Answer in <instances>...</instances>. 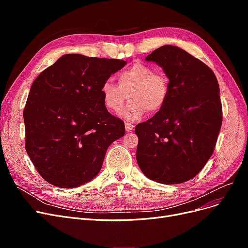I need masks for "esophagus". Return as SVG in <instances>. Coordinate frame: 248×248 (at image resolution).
Returning <instances> with one entry per match:
<instances>
[{
    "label": "esophagus",
    "mask_w": 248,
    "mask_h": 248,
    "mask_svg": "<svg viewBox=\"0 0 248 248\" xmlns=\"http://www.w3.org/2000/svg\"><path fill=\"white\" fill-rule=\"evenodd\" d=\"M133 128H134V126H133L132 123H130V122H126V123H125V129H126L127 132L132 131Z\"/></svg>",
    "instance_id": "1"
}]
</instances>
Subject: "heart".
Here are the masks:
<instances>
[{
  "label": "heart",
  "instance_id": "1",
  "mask_svg": "<svg viewBox=\"0 0 248 248\" xmlns=\"http://www.w3.org/2000/svg\"><path fill=\"white\" fill-rule=\"evenodd\" d=\"M118 85L106 80L101 85L102 102L108 109L118 112L129 95V103L120 116L136 121L148 110L157 112L166 106L170 95V79L161 71L145 63H136L117 74Z\"/></svg>",
  "mask_w": 248,
  "mask_h": 248
}]
</instances>
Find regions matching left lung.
Here are the masks:
<instances>
[{
	"instance_id": "left-lung-1",
	"label": "left lung",
	"mask_w": 248,
	"mask_h": 248,
	"mask_svg": "<svg viewBox=\"0 0 248 248\" xmlns=\"http://www.w3.org/2000/svg\"><path fill=\"white\" fill-rule=\"evenodd\" d=\"M170 79L166 106L136 126L137 160L149 179L179 184L196 177L213 154L222 123L218 81L201 60L163 46L147 56Z\"/></svg>"
}]
</instances>
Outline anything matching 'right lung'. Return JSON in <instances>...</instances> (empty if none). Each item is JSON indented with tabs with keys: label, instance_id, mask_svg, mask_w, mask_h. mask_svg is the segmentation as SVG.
<instances>
[{
	"label": "right lung",
	"instance_id": "obj_1",
	"mask_svg": "<svg viewBox=\"0 0 248 248\" xmlns=\"http://www.w3.org/2000/svg\"><path fill=\"white\" fill-rule=\"evenodd\" d=\"M123 60L68 54L43 70L32 84L26 107V151L46 182L74 188L100 171L107 150L125 134L110 115L100 88Z\"/></svg>",
	"mask_w": 248,
	"mask_h": 248
}]
</instances>
